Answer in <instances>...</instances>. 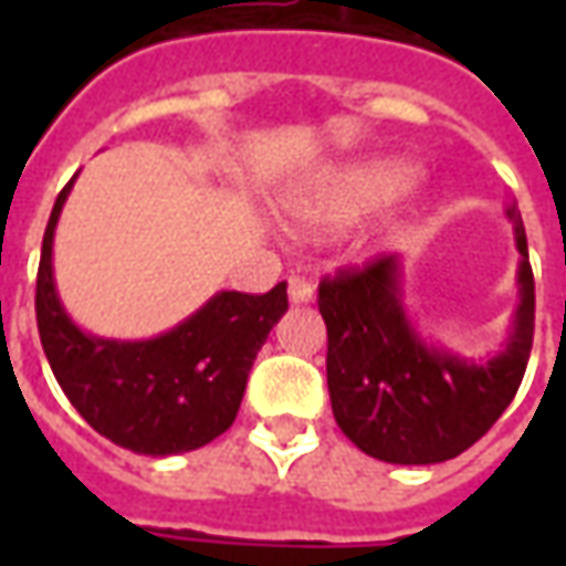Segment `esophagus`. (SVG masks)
<instances>
[{"instance_id": "1", "label": "esophagus", "mask_w": 566, "mask_h": 566, "mask_svg": "<svg viewBox=\"0 0 566 566\" xmlns=\"http://www.w3.org/2000/svg\"><path fill=\"white\" fill-rule=\"evenodd\" d=\"M287 296H291L294 303H308V300L315 296V284L308 282L306 275H291V279H287Z\"/></svg>"}]
</instances>
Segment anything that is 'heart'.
Listing matches in <instances>:
<instances>
[{
    "mask_svg": "<svg viewBox=\"0 0 566 566\" xmlns=\"http://www.w3.org/2000/svg\"><path fill=\"white\" fill-rule=\"evenodd\" d=\"M406 178H409V169L394 160L345 166L321 178L318 185L308 187L303 197H296L291 206V218L296 227L312 230V233L343 230L397 197L406 187Z\"/></svg>",
    "mask_w": 566,
    "mask_h": 566,
    "instance_id": "1",
    "label": "heart"
}]
</instances>
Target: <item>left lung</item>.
Wrapping results in <instances>:
<instances>
[{
  "label": "left lung",
  "instance_id": "left-lung-1",
  "mask_svg": "<svg viewBox=\"0 0 566 566\" xmlns=\"http://www.w3.org/2000/svg\"><path fill=\"white\" fill-rule=\"evenodd\" d=\"M510 218L522 251V306L506 352L488 364L421 345L400 303L397 254H376L321 279L333 416L360 451L388 463L449 461L485 437L512 403L534 345L536 300L515 206Z\"/></svg>",
  "mask_w": 566,
  "mask_h": 566
}]
</instances>
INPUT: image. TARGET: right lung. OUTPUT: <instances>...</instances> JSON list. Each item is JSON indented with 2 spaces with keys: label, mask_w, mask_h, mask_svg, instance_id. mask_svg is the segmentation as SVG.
I'll list each match as a JSON object with an SVG mask.
<instances>
[{
  "label": "right lung",
  "mask_w": 566,
  "mask_h": 566,
  "mask_svg": "<svg viewBox=\"0 0 566 566\" xmlns=\"http://www.w3.org/2000/svg\"><path fill=\"white\" fill-rule=\"evenodd\" d=\"M69 187L72 181L44 227L35 275L39 336L60 388L81 418L120 449L163 458L206 446L235 421L251 364L287 308V284L266 294L223 291L148 343L84 336L60 306L51 266Z\"/></svg>",
  "instance_id": "add662e5"
}]
</instances>
